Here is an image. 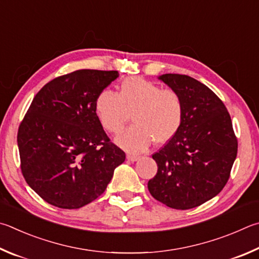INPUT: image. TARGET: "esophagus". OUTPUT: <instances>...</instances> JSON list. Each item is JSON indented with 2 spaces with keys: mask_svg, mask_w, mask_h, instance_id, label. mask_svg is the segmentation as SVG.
Listing matches in <instances>:
<instances>
[{
  "mask_svg": "<svg viewBox=\"0 0 259 259\" xmlns=\"http://www.w3.org/2000/svg\"><path fill=\"white\" fill-rule=\"evenodd\" d=\"M126 159H129V161H131V162H136V161H138V159H139V156H137V155L128 154V155H126Z\"/></svg>",
  "mask_w": 259,
  "mask_h": 259,
  "instance_id": "esophagus-1",
  "label": "esophagus"
}]
</instances>
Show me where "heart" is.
<instances>
[{
  "mask_svg": "<svg viewBox=\"0 0 259 259\" xmlns=\"http://www.w3.org/2000/svg\"><path fill=\"white\" fill-rule=\"evenodd\" d=\"M95 112L110 134L120 133L133 115L135 124L117 136L115 143L126 152L140 153L153 142L166 144L178 134L183 121V102L173 89L131 77L121 82L117 94L110 89L98 94Z\"/></svg>",
  "mask_w": 259,
  "mask_h": 259,
  "instance_id": "1",
  "label": "heart"
}]
</instances>
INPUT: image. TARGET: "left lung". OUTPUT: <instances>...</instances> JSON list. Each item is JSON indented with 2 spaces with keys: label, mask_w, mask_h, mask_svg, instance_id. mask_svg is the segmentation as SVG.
Listing matches in <instances>:
<instances>
[{
  "label": "left lung",
  "mask_w": 259,
  "mask_h": 259,
  "mask_svg": "<svg viewBox=\"0 0 259 259\" xmlns=\"http://www.w3.org/2000/svg\"><path fill=\"white\" fill-rule=\"evenodd\" d=\"M181 96L180 130L153 155L157 173L148 181L155 199L176 209H189L220 194L237 157L238 142L223 102L186 74L158 77Z\"/></svg>",
  "instance_id": "obj_1"
}]
</instances>
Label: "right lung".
I'll list each match as a JSON object with an SVG mask.
<instances>
[{
	"instance_id": "add662e5",
	"label": "right lung",
	"mask_w": 259,
	"mask_h": 259,
	"mask_svg": "<svg viewBox=\"0 0 259 259\" xmlns=\"http://www.w3.org/2000/svg\"><path fill=\"white\" fill-rule=\"evenodd\" d=\"M117 71L77 70L36 94L18 130L21 172L49 204L73 209L105 191L125 154L110 142L95 112Z\"/></svg>"
}]
</instances>
